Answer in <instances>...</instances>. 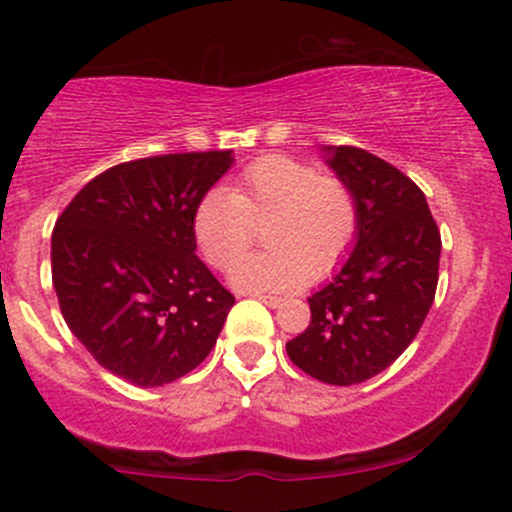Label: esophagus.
Segmentation results:
<instances>
[{"mask_svg":"<svg viewBox=\"0 0 512 512\" xmlns=\"http://www.w3.org/2000/svg\"><path fill=\"white\" fill-rule=\"evenodd\" d=\"M255 299H260L262 304L272 306V309H277V306H282V297H272V294H255Z\"/></svg>","mask_w":512,"mask_h":512,"instance_id":"obj_1","label":"esophagus"}]
</instances>
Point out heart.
Returning a JSON list of instances; mask_svg holds the SVG:
<instances>
[{
  "instance_id": "obj_1",
  "label": "heart",
  "mask_w": 512,
  "mask_h": 512,
  "mask_svg": "<svg viewBox=\"0 0 512 512\" xmlns=\"http://www.w3.org/2000/svg\"><path fill=\"white\" fill-rule=\"evenodd\" d=\"M262 228L265 252L240 260L230 282L242 292H292L324 279L343 262L358 233L351 188L284 154L252 161L225 191H211L193 213L198 250L228 270Z\"/></svg>"
}]
</instances>
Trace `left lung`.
I'll return each instance as SVG.
<instances>
[{
	"mask_svg": "<svg viewBox=\"0 0 512 512\" xmlns=\"http://www.w3.org/2000/svg\"><path fill=\"white\" fill-rule=\"evenodd\" d=\"M351 188L358 233L348 260L309 297L311 324L287 343L297 368L328 385H358L390 368L432 309L441 238L412 179L358 147H324Z\"/></svg>",
	"mask_w": 512,
	"mask_h": 512,
	"instance_id": "1",
	"label": "left lung"
}]
</instances>
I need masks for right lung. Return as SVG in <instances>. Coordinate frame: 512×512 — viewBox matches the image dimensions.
Returning <instances> with one entry per match:
<instances>
[{"label": "right lung", "instance_id": "obj_1", "mask_svg": "<svg viewBox=\"0 0 512 512\" xmlns=\"http://www.w3.org/2000/svg\"><path fill=\"white\" fill-rule=\"evenodd\" d=\"M233 152L125 161L78 191L51 235L73 336L117 378L159 387L206 360L235 297L198 260L193 213Z\"/></svg>", "mask_w": 512, "mask_h": 512}]
</instances>
